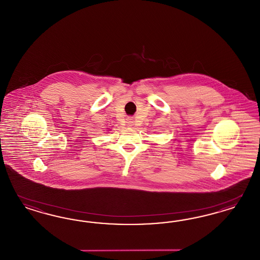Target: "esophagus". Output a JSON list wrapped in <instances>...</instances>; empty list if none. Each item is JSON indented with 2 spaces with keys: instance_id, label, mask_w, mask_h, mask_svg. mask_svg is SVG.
Segmentation results:
<instances>
[{
  "instance_id": "esophagus-1",
  "label": "esophagus",
  "mask_w": 260,
  "mask_h": 260,
  "mask_svg": "<svg viewBox=\"0 0 260 260\" xmlns=\"http://www.w3.org/2000/svg\"><path fill=\"white\" fill-rule=\"evenodd\" d=\"M127 123H128V125L129 126L133 125V119H132V118H128V119H127Z\"/></svg>"
}]
</instances>
